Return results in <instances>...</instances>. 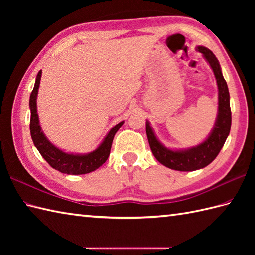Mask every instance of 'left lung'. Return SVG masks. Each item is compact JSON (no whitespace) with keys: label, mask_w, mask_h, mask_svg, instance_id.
<instances>
[{"label":"left lung","mask_w":255,"mask_h":255,"mask_svg":"<svg viewBox=\"0 0 255 255\" xmlns=\"http://www.w3.org/2000/svg\"><path fill=\"white\" fill-rule=\"evenodd\" d=\"M196 50L203 53L206 61L213 69L218 86V115L216 118L213 130L207 139L192 148L172 150L164 147L159 141L152 127L150 126L149 121L145 122V132H147L148 141L154 158L161 164L175 171H196L210 164L218 155L221 148L224 147L231 127L229 90L226 80L223 77L218 59L216 58L213 51H210L206 47L198 46Z\"/></svg>","instance_id":"left-lung-1"}]
</instances>
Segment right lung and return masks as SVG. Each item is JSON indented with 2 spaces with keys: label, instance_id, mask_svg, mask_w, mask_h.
I'll return each instance as SVG.
<instances>
[{
  "label": "right lung",
  "instance_id": "1",
  "mask_svg": "<svg viewBox=\"0 0 255 255\" xmlns=\"http://www.w3.org/2000/svg\"><path fill=\"white\" fill-rule=\"evenodd\" d=\"M41 79V70L38 72L34 89L30 94L29 99V108H30V134L32 142L35 147L39 151L42 158H44L51 167L64 174L71 175H80L86 174V173L93 172L99 169L108 159V155L111 152L113 139L115 137V133L118 129L122 127L124 122L115 125L103 140L102 143L94 151L85 154H73L64 152L61 149L57 148L55 144H52L45 136L44 131L41 130L39 117L37 113V94L39 89Z\"/></svg>",
  "mask_w": 255,
  "mask_h": 255
}]
</instances>
